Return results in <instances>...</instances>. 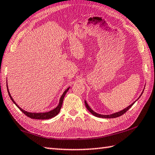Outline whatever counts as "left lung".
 <instances>
[{
  "label": "left lung",
  "mask_w": 155,
  "mask_h": 155,
  "mask_svg": "<svg viewBox=\"0 0 155 155\" xmlns=\"http://www.w3.org/2000/svg\"><path fill=\"white\" fill-rule=\"evenodd\" d=\"M143 92H144V90H143L142 92L141 93V94H140V95L139 96V97L137 98V99L134 101V102L131 104H130L129 106H128L127 107H126L125 108H124L123 110H122L120 111H119V112H114V113H112V114H99V113H97V112H95V111L93 110L90 108V106L88 105V104H87V101L85 100V104L86 106V108H87V110L91 112V113L94 115V116L95 117H100V118H104V119H112V118H116V117H119L120 116H121V115H123L124 113H125V112L131 108V107L133 106L135 102H136V101L139 99V98L140 97V96L142 95Z\"/></svg>",
  "instance_id": "obj_1"
}]
</instances>
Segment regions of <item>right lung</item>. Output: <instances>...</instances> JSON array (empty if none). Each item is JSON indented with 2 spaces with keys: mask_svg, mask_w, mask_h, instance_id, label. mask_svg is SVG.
<instances>
[{
  "mask_svg": "<svg viewBox=\"0 0 155 155\" xmlns=\"http://www.w3.org/2000/svg\"><path fill=\"white\" fill-rule=\"evenodd\" d=\"M7 87V91H8V94H9V97L11 98V100H12V102L15 104L16 105V106L18 107V108L20 110L23 112L24 114H25L26 115L27 117H28L31 119H51V118L55 117L56 115L58 114L59 112H60L61 108V106H62V103H63V100H64V96H65L67 91H68L69 89H70V87L68 88H67L64 92L63 93V94L61 95V96L60 97V102H59L58 105L57 106L56 108H55L54 109L51 110H50L49 112H28L24 110V109H22L21 108H20L18 104H17L16 102L14 101V100L13 99V97H11V95L10 94V92L9 91V88H8V85Z\"/></svg>",
  "mask_w": 155,
  "mask_h": 155,
  "instance_id": "obj_1",
  "label": "right lung"
}]
</instances>
